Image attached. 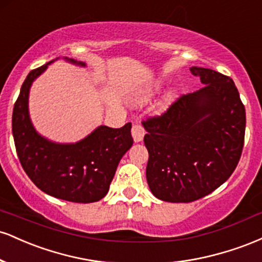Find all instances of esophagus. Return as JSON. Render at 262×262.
I'll return each mask as SVG.
<instances>
[{
	"mask_svg": "<svg viewBox=\"0 0 262 262\" xmlns=\"http://www.w3.org/2000/svg\"><path fill=\"white\" fill-rule=\"evenodd\" d=\"M132 135H133V139L135 143H140L143 140L144 135H145V130H144L143 125L140 124H134L132 128Z\"/></svg>",
	"mask_w": 262,
	"mask_h": 262,
	"instance_id": "1",
	"label": "esophagus"
}]
</instances>
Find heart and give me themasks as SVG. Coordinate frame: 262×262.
<instances>
[{"instance_id":"heart-1","label":"heart","mask_w":262,"mask_h":262,"mask_svg":"<svg viewBox=\"0 0 262 262\" xmlns=\"http://www.w3.org/2000/svg\"><path fill=\"white\" fill-rule=\"evenodd\" d=\"M162 85L161 81H155L154 83H151V85L146 87L144 91H141L139 95L137 96V97L134 98V101L137 102V103H145V102H148L150 98L152 97V96L155 95V92H158L159 90H160V87Z\"/></svg>"}]
</instances>
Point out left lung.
Here are the masks:
<instances>
[{
    "mask_svg": "<svg viewBox=\"0 0 262 262\" xmlns=\"http://www.w3.org/2000/svg\"><path fill=\"white\" fill-rule=\"evenodd\" d=\"M191 73L206 86L143 122L146 181L165 202H193L217 189L235 170L244 146L245 107L234 81L206 68L192 66Z\"/></svg>",
    "mask_w": 262,
    "mask_h": 262,
    "instance_id": "1",
    "label": "left lung"
}]
</instances>
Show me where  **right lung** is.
<instances>
[{
    "instance_id": "1",
    "label": "right lung",
    "mask_w": 262,
    "mask_h": 262,
    "mask_svg": "<svg viewBox=\"0 0 262 262\" xmlns=\"http://www.w3.org/2000/svg\"><path fill=\"white\" fill-rule=\"evenodd\" d=\"M52 62L31 71L20 87L12 114L17 155L29 179L45 193L69 202H97L107 194L119 161L133 145L132 123L122 128L100 125L76 143H55L39 134L29 116V91Z\"/></svg>"
}]
</instances>
